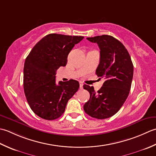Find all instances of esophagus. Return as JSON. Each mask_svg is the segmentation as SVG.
Here are the masks:
<instances>
[{"label":"esophagus","instance_id":"34e87169","mask_svg":"<svg viewBox=\"0 0 156 156\" xmlns=\"http://www.w3.org/2000/svg\"><path fill=\"white\" fill-rule=\"evenodd\" d=\"M83 83L82 82H79V87H80V89H83Z\"/></svg>","mask_w":156,"mask_h":156}]
</instances>
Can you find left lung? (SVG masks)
<instances>
[{
  "label": "left lung",
  "mask_w": 156,
  "mask_h": 156,
  "mask_svg": "<svg viewBox=\"0 0 156 156\" xmlns=\"http://www.w3.org/2000/svg\"><path fill=\"white\" fill-rule=\"evenodd\" d=\"M87 40L97 43L100 48V59L96 73L104 82L98 92L94 87L83 85L90 94L83 109L93 118L105 119L118 112L128 97L133 77V65L125 46L114 37L102 35Z\"/></svg>",
  "instance_id": "left-lung-1"
}]
</instances>
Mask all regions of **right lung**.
I'll list each match as a JSON object with an SVG mask.
<instances>
[{
    "mask_svg": "<svg viewBox=\"0 0 156 156\" xmlns=\"http://www.w3.org/2000/svg\"><path fill=\"white\" fill-rule=\"evenodd\" d=\"M77 36L50 34L40 40L25 59L23 88L33 112L46 120H55L64 113L69 99L79 87L77 81H59L56 71L67 62L69 53L83 39Z\"/></svg>",
    "mask_w": 156,
    "mask_h": 156,
    "instance_id": "1",
    "label": "right lung"
}]
</instances>
